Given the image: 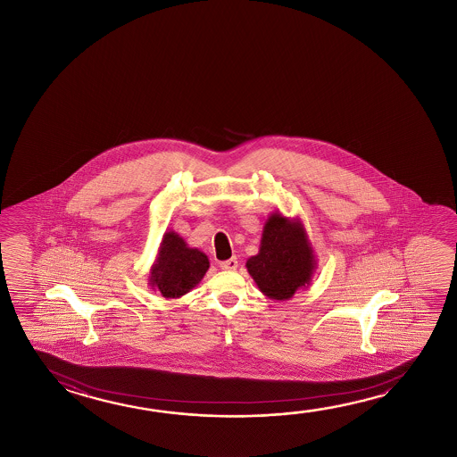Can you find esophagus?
<instances>
[{
    "label": "esophagus",
    "mask_w": 457,
    "mask_h": 457,
    "mask_svg": "<svg viewBox=\"0 0 457 457\" xmlns=\"http://www.w3.org/2000/svg\"><path fill=\"white\" fill-rule=\"evenodd\" d=\"M220 268L223 270H237V258H231V260H226V262H220Z\"/></svg>",
    "instance_id": "34e87169"
}]
</instances>
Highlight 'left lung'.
Returning <instances> with one entry per match:
<instances>
[{"mask_svg": "<svg viewBox=\"0 0 457 457\" xmlns=\"http://www.w3.org/2000/svg\"><path fill=\"white\" fill-rule=\"evenodd\" d=\"M260 292L287 301L312 282L317 260L300 218L272 212L262 228L260 250L245 262Z\"/></svg>", "mask_w": 457, "mask_h": 457, "instance_id": "1", "label": "left lung"}]
</instances>
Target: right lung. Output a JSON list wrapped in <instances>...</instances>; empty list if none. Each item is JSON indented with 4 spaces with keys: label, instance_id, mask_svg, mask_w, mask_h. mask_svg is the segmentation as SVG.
<instances>
[{
    "label": "right lung",
    "instance_id": "1",
    "mask_svg": "<svg viewBox=\"0 0 457 457\" xmlns=\"http://www.w3.org/2000/svg\"><path fill=\"white\" fill-rule=\"evenodd\" d=\"M209 268L207 254L199 248L189 247L180 234L170 229L162 236L157 248L148 284L165 300H177L199 285Z\"/></svg>",
    "mask_w": 457,
    "mask_h": 457
}]
</instances>
